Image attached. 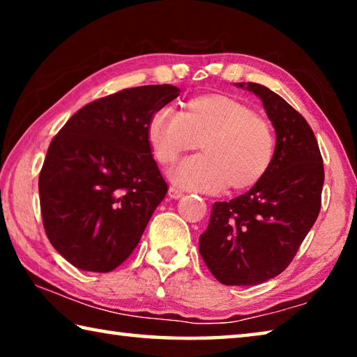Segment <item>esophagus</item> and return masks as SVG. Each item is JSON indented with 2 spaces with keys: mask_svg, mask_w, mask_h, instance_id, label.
Masks as SVG:
<instances>
[{
  "mask_svg": "<svg viewBox=\"0 0 357 357\" xmlns=\"http://www.w3.org/2000/svg\"><path fill=\"white\" fill-rule=\"evenodd\" d=\"M168 195H170V198H174V200H178V198H181V197L184 195V190H181L179 187L172 185L170 189H168Z\"/></svg>",
  "mask_w": 357,
  "mask_h": 357,
  "instance_id": "1",
  "label": "esophagus"
}]
</instances>
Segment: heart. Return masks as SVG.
<instances>
[{
    "label": "heart",
    "mask_w": 357,
    "mask_h": 357,
    "mask_svg": "<svg viewBox=\"0 0 357 357\" xmlns=\"http://www.w3.org/2000/svg\"><path fill=\"white\" fill-rule=\"evenodd\" d=\"M146 140L160 165L173 164L200 144L203 154L181 162L170 178L185 189L208 193L228 185L233 190L255 185L268 173L275 154L271 121L223 94L193 98L183 112H154L146 123Z\"/></svg>",
    "instance_id": "1"
}]
</instances>
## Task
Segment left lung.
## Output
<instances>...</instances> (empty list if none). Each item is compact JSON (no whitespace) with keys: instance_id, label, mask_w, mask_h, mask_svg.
<instances>
[{"instance_id":"8db88e82","label":"left lung","mask_w":357,"mask_h":357,"mask_svg":"<svg viewBox=\"0 0 357 357\" xmlns=\"http://www.w3.org/2000/svg\"><path fill=\"white\" fill-rule=\"evenodd\" d=\"M236 86L261 99L275 129L274 160L249 192L213 204L198 249L217 280L243 287L274 279L291 263L319 214L324 168L301 113L263 84Z\"/></svg>"}]
</instances>
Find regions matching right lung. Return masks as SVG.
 Returning <instances> with one entry per match:
<instances>
[{
	"instance_id": "1",
	"label": "right lung",
	"mask_w": 357,
	"mask_h": 357,
	"mask_svg": "<svg viewBox=\"0 0 357 357\" xmlns=\"http://www.w3.org/2000/svg\"><path fill=\"white\" fill-rule=\"evenodd\" d=\"M179 93L172 84L123 89L80 108L52 140L39 174L40 214L72 266L110 273L140 243L168 190L146 123Z\"/></svg>"
}]
</instances>
